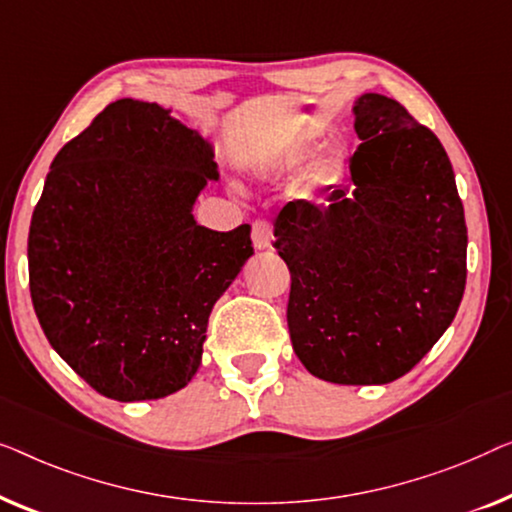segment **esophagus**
<instances>
[{
	"instance_id": "obj_1",
	"label": "esophagus",
	"mask_w": 512,
	"mask_h": 512,
	"mask_svg": "<svg viewBox=\"0 0 512 512\" xmlns=\"http://www.w3.org/2000/svg\"><path fill=\"white\" fill-rule=\"evenodd\" d=\"M271 239H273V232H271V225L266 220H255L253 222V243L257 250H266L271 246Z\"/></svg>"
}]
</instances>
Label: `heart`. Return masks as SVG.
Returning <instances> with one entry per match:
<instances>
[{"instance_id":"obj_1","label":"heart","mask_w":512,"mask_h":512,"mask_svg":"<svg viewBox=\"0 0 512 512\" xmlns=\"http://www.w3.org/2000/svg\"><path fill=\"white\" fill-rule=\"evenodd\" d=\"M318 146V136L313 132L294 134L290 141L285 143L283 148L276 150L266 162V169L276 176H285L290 171L299 169L313 153V148ZM345 162H348V153L341 143H329V146H322L318 153H315L306 167L299 171L297 181H294V192L304 194V197H322V194H329L336 190L343 181Z\"/></svg>"}]
</instances>
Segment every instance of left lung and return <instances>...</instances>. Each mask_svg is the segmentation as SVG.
<instances>
[{"label":"left lung","instance_id":"8db88e82","mask_svg":"<svg viewBox=\"0 0 512 512\" xmlns=\"http://www.w3.org/2000/svg\"><path fill=\"white\" fill-rule=\"evenodd\" d=\"M352 185L290 201L273 248L290 269L287 327L315 378L385 385L445 334L466 285V222L436 134L399 102L355 99Z\"/></svg>","mask_w":512,"mask_h":512}]
</instances>
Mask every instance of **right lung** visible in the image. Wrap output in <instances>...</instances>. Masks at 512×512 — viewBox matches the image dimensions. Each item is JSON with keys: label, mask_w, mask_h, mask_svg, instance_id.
I'll return each instance as SVG.
<instances>
[{"label": "right lung", "mask_w": 512, "mask_h": 512, "mask_svg": "<svg viewBox=\"0 0 512 512\" xmlns=\"http://www.w3.org/2000/svg\"><path fill=\"white\" fill-rule=\"evenodd\" d=\"M213 157L169 109L118 99L50 164L27 239L32 304L57 355L104 397L183 390L215 301L253 255L250 225L194 220L218 181Z\"/></svg>", "instance_id": "obj_1"}]
</instances>
